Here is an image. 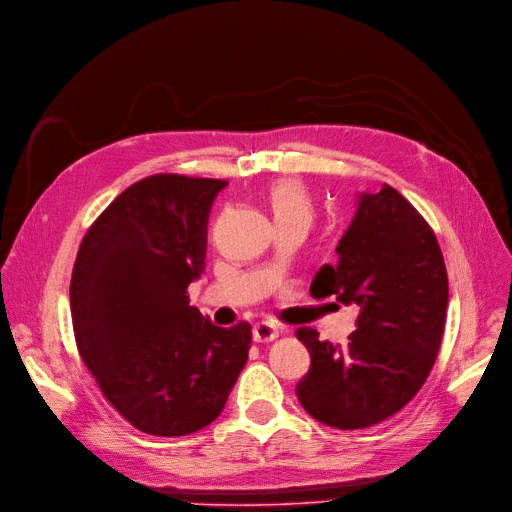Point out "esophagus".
<instances>
[{
  "instance_id": "obj_1",
  "label": "esophagus",
  "mask_w": 512,
  "mask_h": 512,
  "mask_svg": "<svg viewBox=\"0 0 512 512\" xmlns=\"http://www.w3.org/2000/svg\"><path fill=\"white\" fill-rule=\"evenodd\" d=\"M274 337H278V327L274 323H268V320H261V323L253 327L255 342H272Z\"/></svg>"
}]
</instances>
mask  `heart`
Returning <instances> with one entry per match:
<instances>
[{"label": "heart", "mask_w": 512, "mask_h": 512, "mask_svg": "<svg viewBox=\"0 0 512 512\" xmlns=\"http://www.w3.org/2000/svg\"><path fill=\"white\" fill-rule=\"evenodd\" d=\"M268 206L274 223L299 221L306 227L314 219V204L306 187L297 181H278L268 192Z\"/></svg>", "instance_id": "1"}]
</instances>
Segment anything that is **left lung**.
<instances>
[{"mask_svg":"<svg viewBox=\"0 0 512 512\" xmlns=\"http://www.w3.org/2000/svg\"><path fill=\"white\" fill-rule=\"evenodd\" d=\"M335 251L337 266L320 268L310 293L358 306L356 331L339 346L299 327L312 363L295 392L314 420L356 430L401 411L426 382L441 348L449 287L437 236L390 185L358 194Z\"/></svg>","mask_w":512,"mask_h":512,"instance_id":"left-lung-1","label":"left lung"}]
</instances>
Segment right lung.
<instances>
[{
  "mask_svg": "<svg viewBox=\"0 0 512 512\" xmlns=\"http://www.w3.org/2000/svg\"><path fill=\"white\" fill-rule=\"evenodd\" d=\"M221 179L154 175L132 183L84 236L71 276L75 344L105 399L156 437L217 420L251 348V325L215 327L189 306L204 272Z\"/></svg>",
  "mask_w": 512,
  "mask_h": 512,
  "instance_id": "add662e5",
  "label": "right lung"
}]
</instances>
